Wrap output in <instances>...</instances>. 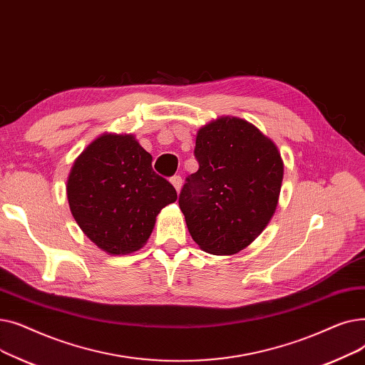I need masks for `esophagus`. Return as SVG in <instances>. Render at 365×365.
Listing matches in <instances>:
<instances>
[{"label":"esophagus","instance_id":"1","mask_svg":"<svg viewBox=\"0 0 365 365\" xmlns=\"http://www.w3.org/2000/svg\"><path fill=\"white\" fill-rule=\"evenodd\" d=\"M170 182H171V185L175 186V189L178 190V192H180V189H182V178L180 176H173L171 179H170Z\"/></svg>","mask_w":365,"mask_h":365}]
</instances>
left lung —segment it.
Segmentation results:
<instances>
[{
  "label": "left lung",
  "instance_id": "left-lung-1",
  "mask_svg": "<svg viewBox=\"0 0 365 365\" xmlns=\"http://www.w3.org/2000/svg\"><path fill=\"white\" fill-rule=\"evenodd\" d=\"M200 168L182 187L179 205L201 250L235 255L272 219L284 163L277 145L252 123L220 117L197 133Z\"/></svg>",
  "mask_w": 365,
  "mask_h": 365
}]
</instances>
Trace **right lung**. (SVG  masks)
<instances>
[{
    "mask_svg": "<svg viewBox=\"0 0 365 365\" xmlns=\"http://www.w3.org/2000/svg\"><path fill=\"white\" fill-rule=\"evenodd\" d=\"M66 195L81 231L101 250L121 256L142 248L176 189L152 170L133 134L103 133L71 167Z\"/></svg>",
    "mask_w": 365,
    "mask_h": 365,
    "instance_id": "obj_1",
    "label": "right lung"
}]
</instances>
